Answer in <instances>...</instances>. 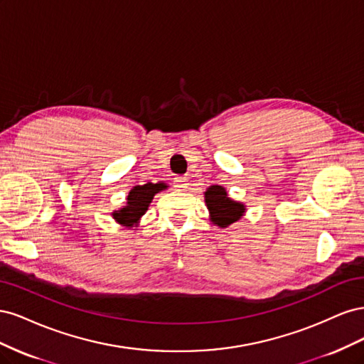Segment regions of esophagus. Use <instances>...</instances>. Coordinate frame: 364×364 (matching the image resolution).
Instances as JSON below:
<instances>
[{"label": "esophagus", "mask_w": 364, "mask_h": 364, "mask_svg": "<svg viewBox=\"0 0 364 364\" xmlns=\"http://www.w3.org/2000/svg\"><path fill=\"white\" fill-rule=\"evenodd\" d=\"M188 179H186V178H182V176H181V178H176L174 179V186H176V188H179L181 191H185L186 188H188Z\"/></svg>", "instance_id": "esophagus-1"}]
</instances>
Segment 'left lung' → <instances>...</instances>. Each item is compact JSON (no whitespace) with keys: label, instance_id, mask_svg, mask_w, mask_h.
I'll list each match as a JSON object with an SVG mask.
<instances>
[{"label":"left lung","instance_id":"1","mask_svg":"<svg viewBox=\"0 0 364 364\" xmlns=\"http://www.w3.org/2000/svg\"><path fill=\"white\" fill-rule=\"evenodd\" d=\"M205 202L211 211V220L220 228H226L237 222L245 213V205L230 200L226 190L220 185L209 186L205 193Z\"/></svg>","mask_w":364,"mask_h":364}]
</instances>
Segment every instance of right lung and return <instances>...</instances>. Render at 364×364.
<instances>
[{"label":"right lung","instance_id":"obj_1","mask_svg":"<svg viewBox=\"0 0 364 364\" xmlns=\"http://www.w3.org/2000/svg\"><path fill=\"white\" fill-rule=\"evenodd\" d=\"M167 188L165 183H146L138 185L127 196V206L114 213V218L121 225L132 226L136 223L139 217L147 211L149 203L151 202L153 196L161 190Z\"/></svg>","mask_w":364,"mask_h":364}]
</instances>
